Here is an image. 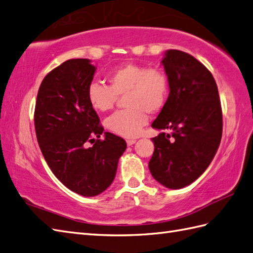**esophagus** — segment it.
Masks as SVG:
<instances>
[{
	"label": "esophagus",
	"instance_id": "esophagus-1",
	"mask_svg": "<svg viewBox=\"0 0 253 253\" xmlns=\"http://www.w3.org/2000/svg\"><path fill=\"white\" fill-rule=\"evenodd\" d=\"M136 141H137L136 139H128V140H126V143H127V145L130 146V145L136 143Z\"/></svg>",
	"mask_w": 253,
	"mask_h": 253
}]
</instances>
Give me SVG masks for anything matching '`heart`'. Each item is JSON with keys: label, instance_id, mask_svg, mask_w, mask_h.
<instances>
[{"label": "heart", "instance_id": "b5f03b06", "mask_svg": "<svg viewBox=\"0 0 253 253\" xmlns=\"http://www.w3.org/2000/svg\"><path fill=\"white\" fill-rule=\"evenodd\" d=\"M110 86L93 82L87 89V99L93 110L107 112L113 109L117 97L125 96L127 108L105 120V128L124 138H134L146 125L149 113H158L169 93L167 74L158 68L125 63L108 75Z\"/></svg>", "mask_w": 253, "mask_h": 253}]
</instances>
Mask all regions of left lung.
<instances>
[{
  "mask_svg": "<svg viewBox=\"0 0 253 253\" xmlns=\"http://www.w3.org/2000/svg\"><path fill=\"white\" fill-rule=\"evenodd\" d=\"M162 64L169 96L152 127L171 132L152 138L149 168L161 184L177 190L198 179L212 162L222 137V109L212 74L193 56L169 49Z\"/></svg>",
  "mask_w": 253,
  "mask_h": 253,
  "instance_id": "left-lung-1",
  "label": "left lung"
}]
</instances>
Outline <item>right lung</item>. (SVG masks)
<instances>
[{
	"label": "right lung",
	"instance_id": "add662e5",
	"mask_svg": "<svg viewBox=\"0 0 253 253\" xmlns=\"http://www.w3.org/2000/svg\"><path fill=\"white\" fill-rule=\"evenodd\" d=\"M96 67L89 59H70L47 74L38 92L34 126L47 165L62 184L92 197L112 183L125 140L103 127L87 99Z\"/></svg>",
	"mask_w": 253,
	"mask_h": 253
}]
</instances>
